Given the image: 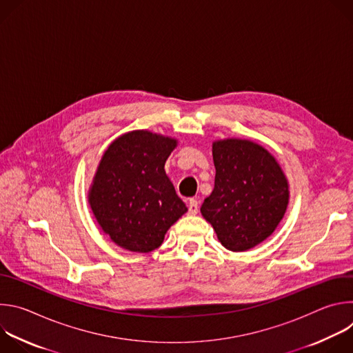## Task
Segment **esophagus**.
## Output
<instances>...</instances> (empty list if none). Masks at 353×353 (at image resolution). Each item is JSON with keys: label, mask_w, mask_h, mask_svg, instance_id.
Here are the masks:
<instances>
[{"label": "esophagus", "mask_w": 353, "mask_h": 353, "mask_svg": "<svg viewBox=\"0 0 353 353\" xmlns=\"http://www.w3.org/2000/svg\"><path fill=\"white\" fill-rule=\"evenodd\" d=\"M188 212H190V215H195L198 212V201L196 199L188 201Z\"/></svg>", "instance_id": "obj_1"}]
</instances>
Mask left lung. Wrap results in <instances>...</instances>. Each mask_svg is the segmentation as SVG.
I'll use <instances>...</instances> for the list:
<instances>
[{
  "instance_id": "obj_1",
  "label": "left lung",
  "mask_w": 353,
  "mask_h": 353,
  "mask_svg": "<svg viewBox=\"0 0 353 353\" xmlns=\"http://www.w3.org/2000/svg\"><path fill=\"white\" fill-rule=\"evenodd\" d=\"M215 187L201 205L221 244L245 251L268 239L289 205V183L275 157L260 143L214 141Z\"/></svg>"
}]
</instances>
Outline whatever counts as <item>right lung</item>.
<instances>
[{"instance_id": "add662e5", "label": "right lung", "mask_w": 353, "mask_h": 353, "mask_svg": "<svg viewBox=\"0 0 353 353\" xmlns=\"http://www.w3.org/2000/svg\"><path fill=\"white\" fill-rule=\"evenodd\" d=\"M176 146V138L134 130L105 150L88 203L99 226L119 247L149 253L188 211L165 172Z\"/></svg>"}]
</instances>
